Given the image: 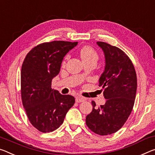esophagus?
<instances>
[{
	"label": "esophagus",
	"instance_id": "1",
	"mask_svg": "<svg viewBox=\"0 0 155 155\" xmlns=\"http://www.w3.org/2000/svg\"><path fill=\"white\" fill-rule=\"evenodd\" d=\"M84 101H85V99L83 97H76V102L77 103H81Z\"/></svg>",
	"mask_w": 155,
	"mask_h": 155
}]
</instances>
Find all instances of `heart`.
Returning a JSON list of instances; mask_svg holds the SVG:
<instances>
[{
    "label": "heart",
    "mask_w": 155,
    "mask_h": 155,
    "mask_svg": "<svg viewBox=\"0 0 155 155\" xmlns=\"http://www.w3.org/2000/svg\"><path fill=\"white\" fill-rule=\"evenodd\" d=\"M80 56L81 57L83 62H87L90 61H97L99 58V55L94 48L90 46H84L80 50ZM68 55L65 56V59L63 61V64L65 63L66 59L68 58Z\"/></svg>",
    "instance_id": "obj_1"
}]
</instances>
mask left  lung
I'll return each instance as SVG.
<instances>
[{"instance_id": "obj_1", "label": "left lung", "mask_w": 155, "mask_h": 155, "mask_svg": "<svg viewBox=\"0 0 155 155\" xmlns=\"http://www.w3.org/2000/svg\"><path fill=\"white\" fill-rule=\"evenodd\" d=\"M97 43L105 54V70L99 83L106 100L98 107L92 101V111L85 123L90 130L104 136L117 132L127 121L134 106L137 80L133 63L124 51L102 41Z\"/></svg>"}]
</instances>
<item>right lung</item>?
<instances>
[{
    "mask_svg": "<svg viewBox=\"0 0 155 155\" xmlns=\"http://www.w3.org/2000/svg\"><path fill=\"white\" fill-rule=\"evenodd\" d=\"M77 42L54 41L39 44L29 51L21 73L23 105L29 122L43 133L58 128L75 103L71 95H62L51 88V80L60 72L61 65Z\"/></svg>",
    "mask_w": 155,
    "mask_h": 155,
    "instance_id": "right-lung-1",
    "label": "right lung"
}]
</instances>
